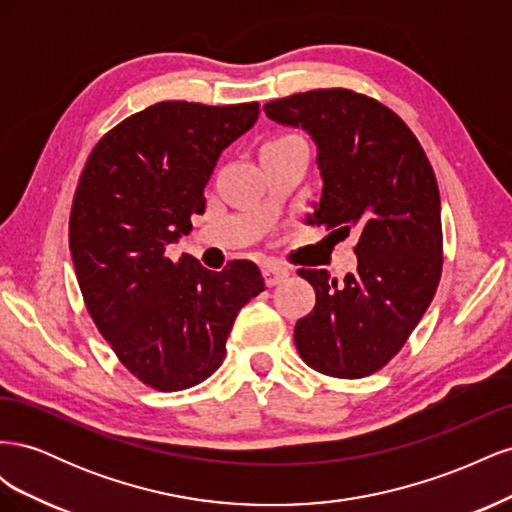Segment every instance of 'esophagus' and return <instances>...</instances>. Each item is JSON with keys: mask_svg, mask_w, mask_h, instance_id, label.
Wrapping results in <instances>:
<instances>
[{"mask_svg": "<svg viewBox=\"0 0 512 512\" xmlns=\"http://www.w3.org/2000/svg\"><path fill=\"white\" fill-rule=\"evenodd\" d=\"M262 275H265L267 286H277V284H282L284 280H288L290 269L284 267V265H277V262H271V265L262 267Z\"/></svg>", "mask_w": 512, "mask_h": 512, "instance_id": "1", "label": "esophagus"}]
</instances>
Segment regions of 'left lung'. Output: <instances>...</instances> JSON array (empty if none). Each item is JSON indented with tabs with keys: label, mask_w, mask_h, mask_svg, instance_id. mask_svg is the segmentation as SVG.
<instances>
[{
	"label": "left lung",
	"mask_w": 512,
	"mask_h": 512,
	"mask_svg": "<svg viewBox=\"0 0 512 512\" xmlns=\"http://www.w3.org/2000/svg\"><path fill=\"white\" fill-rule=\"evenodd\" d=\"M269 119L305 130L322 177L312 224L356 230V271L299 269L314 286L312 314L294 327L301 359L333 378H363L389 363L423 318L442 273L436 175L391 108L350 89H314L265 104Z\"/></svg>",
	"instance_id": "8db88e82"
}]
</instances>
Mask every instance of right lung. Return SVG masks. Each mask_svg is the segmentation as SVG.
I'll list each match as a JSON object with an SVG mask.
<instances>
[{
    "instance_id": "obj_1",
    "label": "right lung",
    "mask_w": 512,
    "mask_h": 512,
    "mask_svg": "<svg viewBox=\"0 0 512 512\" xmlns=\"http://www.w3.org/2000/svg\"><path fill=\"white\" fill-rule=\"evenodd\" d=\"M258 113V102H158L102 136L76 185L68 235L87 312L151 389L209 378L239 309L265 290L250 260L215 273L190 254H166L205 213L215 164Z\"/></svg>"
}]
</instances>
